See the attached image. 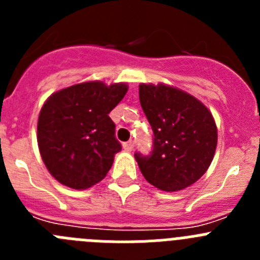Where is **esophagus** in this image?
<instances>
[{
	"instance_id": "1",
	"label": "esophagus",
	"mask_w": 260,
	"mask_h": 260,
	"mask_svg": "<svg viewBox=\"0 0 260 260\" xmlns=\"http://www.w3.org/2000/svg\"><path fill=\"white\" fill-rule=\"evenodd\" d=\"M133 148H134V141H128L123 143V150L125 151H133Z\"/></svg>"
}]
</instances>
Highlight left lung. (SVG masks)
Returning a JSON list of instances; mask_svg holds the SVG:
<instances>
[{
	"instance_id": "1",
	"label": "left lung",
	"mask_w": 260,
	"mask_h": 260,
	"mask_svg": "<svg viewBox=\"0 0 260 260\" xmlns=\"http://www.w3.org/2000/svg\"><path fill=\"white\" fill-rule=\"evenodd\" d=\"M139 100L153 132L150 155H134L142 174L164 191L189 187L206 173L215 155L212 114L190 93L161 83L139 84Z\"/></svg>"
}]
</instances>
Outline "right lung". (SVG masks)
<instances>
[{
	"label": "right lung",
	"mask_w": 260,
	"mask_h": 260,
	"mask_svg": "<svg viewBox=\"0 0 260 260\" xmlns=\"http://www.w3.org/2000/svg\"><path fill=\"white\" fill-rule=\"evenodd\" d=\"M127 84L86 82L57 91L39 114L38 144L45 167L62 185L87 189L102 181L121 151L109 113Z\"/></svg>",
	"instance_id": "obj_1"
}]
</instances>
